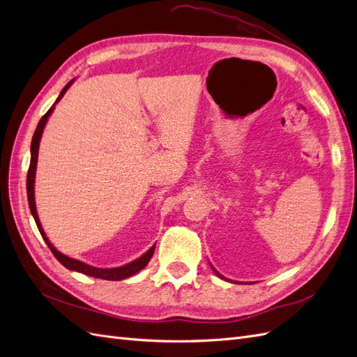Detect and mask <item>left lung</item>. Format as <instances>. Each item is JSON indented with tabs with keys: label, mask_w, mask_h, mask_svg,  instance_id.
<instances>
[{
	"label": "left lung",
	"mask_w": 357,
	"mask_h": 357,
	"mask_svg": "<svg viewBox=\"0 0 357 357\" xmlns=\"http://www.w3.org/2000/svg\"><path fill=\"white\" fill-rule=\"evenodd\" d=\"M211 268H213V266H211ZM213 271H214V273H215V275H218V277H219V278H225V277H223V275H222V274H219V273H218V271H215V269H214V268H213Z\"/></svg>",
	"instance_id": "left-lung-1"
}]
</instances>
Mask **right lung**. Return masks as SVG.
Masks as SVG:
<instances>
[{"label":"right lung","instance_id":"1","mask_svg":"<svg viewBox=\"0 0 357 357\" xmlns=\"http://www.w3.org/2000/svg\"><path fill=\"white\" fill-rule=\"evenodd\" d=\"M74 80H71L66 88H63L58 96L56 102L62 98L63 93H66L68 91L70 86L73 84ZM55 102V104H56ZM55 104H53L49 112L43 116L40 119V122L37 125V129L34 132V137H32V142H31V162H29V169H28V176H26V193H28V204H29V210H31V214L32 218H34L36 223H37V228L43 236V240L46 241L47 247L52 250V253L55 255V257L58 259V261L66 266L68 269H71V271H77V273H82V274H86L89 277H95V278H102V280H123V278H128L131 277L134 274H137L138 271H142V269L149 264L150 259H152L153 253H155V245L150 247L149 250L142 256L135 259V261L129 262L123 266H119V268H95L92 265H88L84 262H80L77 261V259H73V257H68L66 255H62L61 252H58L55 247H53V244L49 241V238L46 236L45 231H43L41 228V223H40V219H38V214H37V208H36V198H34V183H36V169H37V159H38V147H40V139H41V135H43V131H45V126L47 123V119L49 116L52 114L53 109H55Z\"/></svg>","mask_w":357,"mask_h":357}]
</instances>
